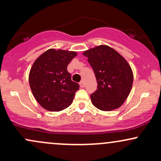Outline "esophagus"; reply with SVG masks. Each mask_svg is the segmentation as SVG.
I'll list each match as a JSON object with an SVG mask.
<instances>
[{
	"instance_id": "esophagus-1",
	"label": "esophagus",
	"mask_w": 161,
	"mask_h": 161,
	"mask_svg": "<svg viewBox=\"0 0 161 161\" xmlns=\"http://www.w3.org/2000/svg\"><path fill=\"white\" fill-rule=\"evenodd\" d=\"M79 86H80L81 88H84L85 87V83L83 81H82V82H80V83H79Z\"/></svg>"
}]
</instances>
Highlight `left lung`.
<instances>
[{
	"mask_svg": "<svg viewBox=\"0 0 161 161\" xmlns=\"http://www.w3.org/2000/svg\"><path fill=\"white\" fill-rule=\"evenodd\" d=\"M88 57L97 82L91 95L95 108L110 111L122 106L132 89L133 73L126 60L110 46L99 45L83 52Z\"/></svg>",
	"mask_w": 161,
	"mask_h": 161,
	"instance_id": "left-lung-1",
	"label": "left lung"
}]
</instances>
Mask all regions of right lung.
I'll use <instances>...</instances> for the list:
<instances>
[{"instance_id":"right-lung-1","label":"right lung","mask_w":161,"mask_h":161,"mask_svg":"<svg viewBox=\"0 0 161 161\" xmlns=\"http://www.w3.org/2000/svg\"><path fill=\"white\" fill-rule=\"evenodd\" d=\"M77 55L75 51L48 49L34 62L29 82L37 102L49 111H60L73 103L79 89L67 71L69 62Z\"/></svg>"}]
</instances>
